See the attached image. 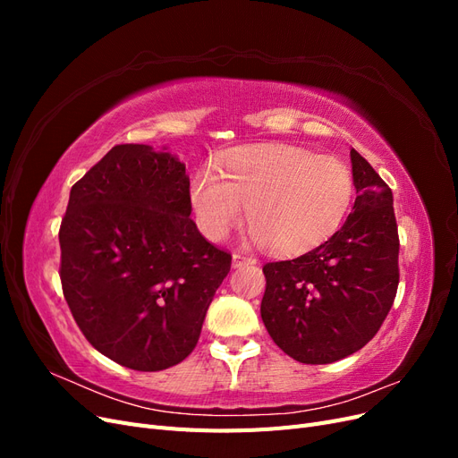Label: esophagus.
<instances>
[{
	"mask_svg": "<svg viewBox=\"0 0 458 458\" xmlns=\"http://www.w3.org/2000/svg\"><path fill=\"white\" fill-rule=\"evenodd\" d=\"M248 263H256V258L244 256V254H239V252L233 254V267H242V266H248Z\"/></svg>",
	"mask_w": 458,
	"mask_h": 458,
	"instance_id": "obj_1",
	"label": "esophagus"
}]
</instances>
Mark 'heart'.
Here are the masks:
<instances>
[{
    "label": "heart",
    "instance_id": "obj_1",
    "mask_svg": "<svg viewBox=\"0 0 458 458\" xmlns=\"http://www.w3.org/2000/svg\"><path fill=\"white\" fill-rule=\"evenodd\" d=\"M221 172L204 168L191 185L206 237L225 239L248 206L252 237L276 254L306 252L328 241L355 195L353 175L342 160L293 145L237 148Z\"/></svg>",
    "mask_w": 458,
    "mask_h": 458
}]
</instances>
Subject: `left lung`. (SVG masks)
<instances>
[{
  "mask_svg": "<svg viewBox=\"0 0 458 458\" xmlns=\"http://www.w3.org/2000/svg\"><path fill=\"white\" fill-rule=\"evenodd\" d=\"M357 199L342 229L294 259L263 266L261 321L300 363L340 361L369 344L399 284V234L392 189L355 148Z\"/></svg>",
  "mask_w": 458,
  "mask_h": 458,
  "instance_id": "left-lung-1",
  "label": "left lung"
}]
</instances>
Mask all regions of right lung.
<instances>
[{
    "mask_svg": "<svg viewBox=\"0 0 458 458\" xmlns=\"http://www.w3.org/2000/svg\"><path fill=\"white\" fill-rule=\"evenodd\" d=\"M185 164L148 145H116L72 185L61 221V284L81 335L141 372L195 350L231 254L191 216Z\"/></svg>",
    "mask_w": 458,
    "mask_h": 458,
    "instance_id": "obj_1",
    "label": "right lung"
}]
</instances>
